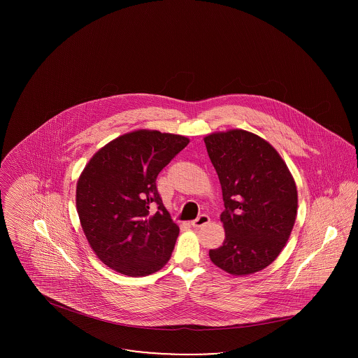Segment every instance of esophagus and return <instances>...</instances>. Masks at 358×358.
<instances>
[{
  "mask_svg": "<svg viewBox=\"0 0 358 358\" xmlns=\"http://www.w3.org/2000/svg\"><path fill=\"white\" fill-rule=\"evenodd\" d=\"M209 216L208 215H201V216H199L196 220H193L192 222V227L193 228H200V227H204L205 224H208L209 222Z\"/></svg>",
  "mask_w": 358,
  "mask_h": 358,
  "instance_id": "obj_1",
  "label": "esophagus"
}]
</instances>
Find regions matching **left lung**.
I'll use <instances>...</instances> for the list:
<instances>
[{"instance_id": "1", "label": "left lung", "mask_w": 358, "mask_h": 358, "mask_svg": "<svg viewBox=\"0 0 358 358\" xmlns=\"http://www.w3.org/2000/svg\"><path fill=\"white\" fill-rule=\"evenodd\" d=\"M204 142L225 206V238L209 257L235 276L262 271L282 252L296 219L294 177L273 145L254 133L232 129Z\"/></svg>"}]
</instances>
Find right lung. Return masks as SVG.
<instances>
[{"label": "right lung", "instance_id": "1", "mask_svg": "<svg viewBox=\"0 0 358 358\" xmlns=\"http://www.w3.org/2000/svg\"><path fill=\"white\" fill-rule=\"evenodd\" d=\"M187 143V136L136 130L104 145L79 176L76 209L83 232L95 255L114 271L146 276L169 262L180 228L155 180Z\"/></svg>", "mask_w": 358, "mask_h": 358}]
</instances>
